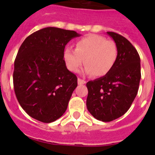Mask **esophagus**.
I'll return each instance as SVG.
<instances>
[{
	"label": "esophagus",
	"instance_id": "obj_1",
	"mask_svg": "<svg viewBox=\"0 0 155 155\" xmlns=\"http://www.w3.org/2000/svg\"><path fill=\"white\" fill-rule=\"evenodd\" d=\"M78 84H84L86 83V81L84 80H83V79L78 78Z\"/></svg>",
	"mask_w": 155,
	"mask_h": 155
}]
</instances>
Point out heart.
I'll use <instances>...</instances> for the list:
<instances>
[{
	"mask_svg": "<svg viewBox=\"0 0 155 155\" xmlns=\"http://www.w3.org/2000/svg\"><path fill=\"white\" fill-rule=\"evenodd\" d=\"M118 57V49L113 41L98 35H90L75 43V50L66 48L64 59L68 69L78 72L81 66L86 65L85 73L102 77L113 69Z\"/></svg>",
	"mask_w": 155,
	"mask_h": 155,
	"instance_id": "1",
	"label": "heart"
}]
</instances>
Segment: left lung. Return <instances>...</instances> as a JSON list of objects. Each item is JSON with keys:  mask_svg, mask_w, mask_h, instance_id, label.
I'll use <instances>...</instances> for the list:
<instances>
[{"mask_svg": "<svg viewBox=\"0 0 155 155\" xmlns=\"http://www.w3.org/2000/svg\"><path fill=\"white\" fill-rule=\"evenodd\" d=\"M107 34L118 49L116 64L109 74L86 84L87 110L103 122L113 121L127 113L137 96L141 78L140 59L135 47L120 34Z\"/></svg>", "mask_w": 155, "mask_h": 155, "instance_id": "obj_1", "label": "left lung"}]
</instances>
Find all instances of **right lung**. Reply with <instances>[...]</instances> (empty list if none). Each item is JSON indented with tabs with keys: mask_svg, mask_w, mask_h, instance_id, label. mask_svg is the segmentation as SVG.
Listing matches in <instances>:
<instances>
[{
	"mask_svg": "<svg viewBox=\"0 0 155 155\" xmlns=\"http://www.w3.org/2000/svg\"><path fill=\"white\" fill-rule=\"evenodd\" d=\"M78 36L75 31L47 27L28 35L19 48L14 89L21 108L33 119L49 124L65 113L78 78L66 67L64 52Z\"/></svg>",
	"mask_w": 155,
	"mask_h": 155,
	"instance_id": "1",
	"label": "right lung"
}]
</instances>
